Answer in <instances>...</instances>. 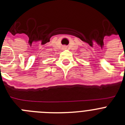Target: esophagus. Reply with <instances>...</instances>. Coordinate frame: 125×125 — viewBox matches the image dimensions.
<instances>
[{"label":"esophagus","instance_id":"1","mask_svg":"<svg viewBox=\"0 0 125 125\" xmlns=\"http://www.w3.org/2000/svg\"><path fill=\"white\" fill-rule=\"evenodd\" d=\"M62 49H67V47L66 46H63V47H62Z\"/></svg>","mask_w":125,"mask_h":125}]
</instances>
